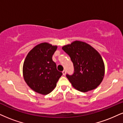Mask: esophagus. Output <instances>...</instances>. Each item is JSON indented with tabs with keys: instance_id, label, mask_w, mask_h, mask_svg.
<instances>
[{
	"instance_id": "obj_1",
	"label": "esophagus",
	"mask_w": 123,
	"mask_h": 123,
	"mask_svg": "<svg viewBox=\"0 0 123 123\" xmlns=\"http://www.w3.org/2000/svg\"><path fill=\"white\" fill-rule=\"evenodd\" d=\"M62 73H63V75H66V70H63V72H62Z\"/></svg>"
}]
</instances>
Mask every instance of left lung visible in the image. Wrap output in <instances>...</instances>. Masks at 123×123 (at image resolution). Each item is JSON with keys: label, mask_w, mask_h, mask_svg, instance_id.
Wrapping results in <instances>:
<instances>
[{"label": "left lung", "mask_w": 123, "mask_h": 123, "mask_svg": "<svg viewBox=\"0 0 123 123\" xmlns=\"http://www.w3.org/2000/svg\"><path fill=\"white\" fill-rule=\"evenodd\" d=\"M62 49L74 63V74L66 76L72 87L83 92L96 89L105 74L104 63L98 51L88 43L79 40L64 45Z\"/></svg>", "instance_id": "left-lung-1"}]
</instances>
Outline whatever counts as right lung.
<instances>
[{
	"label": "right lung",
	"instance_id": "obj_1",
	"mask_svg": "<svg viewBox=\"0 0 123 123\" xmlns=\"http://www.w3.org/2000/svg\"><path fill=\"white\" fill-rule=\"evenodd\" d=\"M57 48V45L44 42L35 46L25 57L23 66L24 80L37 93L45 95L52 92L63 74L57 70L52 60Z\"/></svg>",
	"mask_w": 123,
	"mask_h": 123
}]
</instances>
